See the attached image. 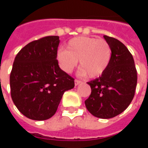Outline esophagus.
Here are the masks:
<instances>
[{"label": "esophagus", "instance_id": "1", "mask_svg": "<svg viewBox=\"0 0 148 148\" xmlns=\"http://www.w3.org/2000/svg\"><path fill=\"white\" fill-rule=\"evenodd\" d=\"M82 83V82L81 81H78V80H74V85L77 86H78L79 84Z\"/></svg>", "mask_w": 148, "mask_h": 148}]
</instances>
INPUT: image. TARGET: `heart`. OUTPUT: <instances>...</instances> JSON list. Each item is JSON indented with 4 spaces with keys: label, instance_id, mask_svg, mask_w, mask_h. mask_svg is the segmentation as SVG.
<instances>
[{
    "label": "heart",
    "instance_id": "b5f03b06",
    "mask_svg": "<svg viewBox=\"0 0 148 148\" xmlns=\"http://www.w3.org/2000/svg\"><path fill=\"white\" fill-rule=\"evenodd\" d=\"M112 51L107 41L93 37L80 36L71 39L66 49L60 48L57 59L66 73H71L79 61L81 74L91 78L101 76L110 64Z\"/></svg>",
    "mask_w": 148,
    "mask_h": 148
}]
</instances>
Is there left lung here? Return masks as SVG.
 Returning <instances> with one entry per match:
<instances>
[{
    "label": "left lung",
    "instance_id": "1",
    "mask_svg": "<svg viewBox=\"0 0 148 148\" xmlns=\"http://www.w3.org/2000/svg\"><path fill=\"white\" fill-rule=\"evenodd\" d=\"M112 51L110 64L104 74L87 82L91 94L86 100L88 111L96 117L109 119L121 114L135 95L137 72L132 55L118 39L104 36Z\"/></svg>",
    "mask_w": 148,
    "mask_h": 148
}]
</instances>
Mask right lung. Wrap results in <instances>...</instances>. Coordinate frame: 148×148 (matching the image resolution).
I'll return each instance as SVG.
<instances>
[{
  "label": "right lung",
  "mask_w": 148,
  "mask_h": 148,
  "mask_svg": "<svg viewBox=\"0 0 148 148\" xmlns=\"http://www.w3.org/2000/svg\"><path fill=\"white\" fill-rule=\"evenodd\" d=\"M58 36L29 42L15 58L10 89L12 101L26 117L45 121L57 111L63 93L74 87V80L58 66Z\"/></svg>",
  "instance_id": "obj_1"
}]
</instances>
